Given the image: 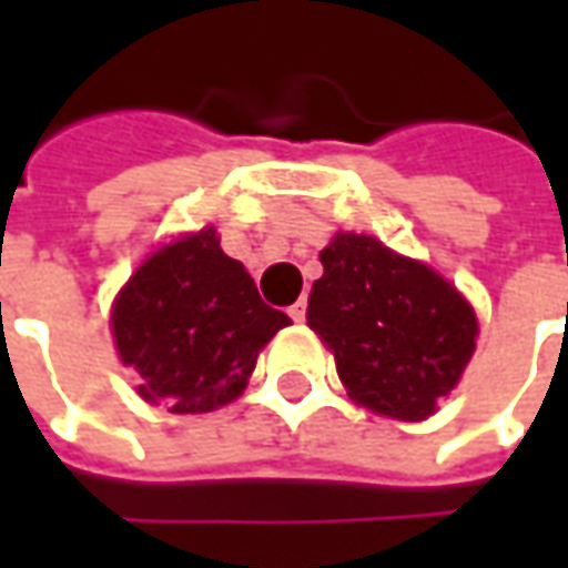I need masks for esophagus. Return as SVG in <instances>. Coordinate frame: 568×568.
Segmentation results:
<instances>
[{
  "label": "esophagus",
  "instance_id": "obj_1",
  "mask_svg": "<svg viewBox=\"0 0 568 568\" xmlns=\"http://www.w3.org/2000/svg\"><path fill=\"white\" fill-rule=\"evenodd\" d=\"M288 316L295 322H304V316H307V297H297L295 304L288 307Z\"/></svg>",
  "mask_w": 568,
  "mask_h": 568
}]
</instances>
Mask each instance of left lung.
I'll return each instance as SVG.
<instances>
[{"label": "left lung", "instance_id": "left-lung-1", "mask_svg": "<svg viewBox=\"0 0 568 568\" xmlns=\"http://www.w3.org/2000/svg\"><path fill=\"white\" fill-rule=\"evenodd\" d=\"M320 258L307 325L353 402L410 423L435 414L475 353V310L440 273L374 236L337 234Z\"/></svg>", "mask_w": 568, "mask_h": 568}]
</instances>
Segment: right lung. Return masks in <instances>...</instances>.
<instances>
[{
    "instance_id": "add662e5",
    "label": "right lung",
    "mask_w": 568,
    "mask_h": 568,
    "mask_svg": "<svg viewBox=\"0 0 568 568\" xmlns=\"http://www.w3.org/2000/svg\"><path fill=\"white\" fill-rule=\"evenodd\" d=\"M267 307L212 227L154 252L112 310L121 362L136 393L170 414H206L246 389L261 346L288 325Z\"/></svg>"
}]
</instances>
